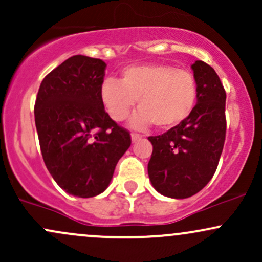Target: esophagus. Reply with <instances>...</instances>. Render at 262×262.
I'll return each instance as SVG.
<instances>
[{"instance_id": "1", "label": "esophagus", "mask_w": 262, "mask_h": 262, "mask_svg": "<svg viewBox=\"0 0 262 262\" xmlns=\"http://www.w3.org/2000/svg\"><path fill=\"white\" fill-rule=\"evenodd\" d=\"M130 137H132V141H133V143H135V141H138V140L141 139V135L140 134H137V133H132Z\"/></svg>"}]
</instances>
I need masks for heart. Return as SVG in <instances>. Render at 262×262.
<instances>
[{
	"instance_id": "obj_1",
	"label": "heart",
	"mask_w": 262,
	"mask_h": 262,
	"mask_svg": "<svg viewBox=\"0 0 262 262\" xmlns=\"http://www.w3.org/2000/svg\"><path fill=\"white\" fill-rule=\"evenodd\" d=\"M100 97L113 121H125L137 101L139 111L132 118V127L145 129L155 124L160 130H167L193 112L198 85L191 71L172 65H130L123 69L119 81H103Z\"/></svg>"
}]
</instances>
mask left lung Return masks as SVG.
<instances>
[{"label":"left lung","instance_id":"left-lung-1","mask_svg":"<svg viewBox=\"0 0 262 262\" xmlns=\"http://www.w3.org/2000/svg\"><path fill=\"white\" fill-rule=\"evenodd\" d=\"M191 68L198 85L193 112L166 133L148 138L152 144L149 179L159 193L170 198L193 196L210 181L227 132V95L221 79L212 66L201 60Z\"/></svg>","mask_w":262,"mask_h":262}]
</instances>
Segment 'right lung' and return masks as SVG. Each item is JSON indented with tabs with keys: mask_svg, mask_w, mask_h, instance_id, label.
<instances>
[{
	"mask_svg": "<svg viewBox=\"0 0 262 262\" xmlns=\"http://www.w3.org/2000/svg\"><path fill=\"white\" fill-rule=\"evenodd\" d=\"M106 62L75 55L41 81L34 106L41 155L55 182L73 196L102 193L130 134L108 116L100 97Z\"/></svg>",
	"mask_w": 262,
	"mask_h": 262,
	"instance_id": "right-lung-1",
	"label": "right lung"
}]
</instances>
